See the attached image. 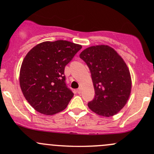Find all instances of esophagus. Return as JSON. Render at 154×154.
Here are the masks:
<instances>
[{"mask_svg": "<svg viewBox=\"0 0 154 154\" xmlns=\"http://www.w3.org/2000/svg\"><path fill=\"white\" fill-rule=\"evenodd\" d=\"M81 92H82V89H81V88H79L77 90V94H81Z\"/></svg>", "mask_w": 154, "mask_h": 154, "instance_id": "esophagus-1", "label": "esophagus"}]
</instances>
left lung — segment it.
Masks as SVG:
<instances>
[{
    "instance_id": "8db88e82",
    "label": "left lung",
    "mask_w": 154,
    "mask_h": 154,
    "mask_svg": "<svg viewBox=\"0 0 154 154\" xmlns=\"http://www.w3.org/2000/svg\"><path fill=\"white\" fill-rule=\"evenodd\" d=\"M80 58L90 69L95 91L88 107L104 117L117 114L127 102L131 89V75L124 59L108 45L88 47Z\"/></svg>"
}]
</instances>
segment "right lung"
<instances>
[{
  "label": "right lung",
  "mask_w": 154,
  "mask_h": 154,
  "mask_svg": "<svg viewBox=\"0 0 154 154\" xmlns=\"http://www.w3.org/2000/svg\"><path fill=\"white\" fill-rule=\"evenodd\" d=\"M82 46L71 42H44L25 57L20 85L25 99L37 112L47 116L63 111L73 97L65 83L64 69Z\"/></svg>",
  "instance_id": "right-lung-1"
}]
</instances>
